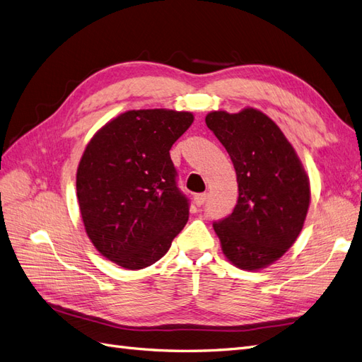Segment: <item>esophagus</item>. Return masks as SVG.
<instances>
[{"label": "esophagus", "mask_w": 362, "mask_h": 362, "mask_svg": "<svg viewBox=\"0 0 362 362\" xmlns=\"http://www.w3.org/2000/svg\"><path fill=\"white\" fill-rule=\"evenodd\" d=\"M206 198H208V194H206V193H198V194H194L193 201H194V204H196V205L201 206V205H204V204H205Z\"/></svg>", "instance_id": "34e87169"}]
</instances>
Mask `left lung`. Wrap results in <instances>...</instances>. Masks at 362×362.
<instances>
[{"label": "left lung", "mask_w": 362, "mask_h": 362, "mask_svg": "<svg viewBox=\"0 0 362 362\" xmlns=\"http://www.w3.org/2000/svg\"><path fill=\"white\" fill-rule=\"evenodd\" d=\"M205 124L234 164L238 201L213 228L223 255L242 270L278 261L299 237L311 201L310 178L287 137L257 108L210 112Z\"/></svg>", "instance_id": "obj_1"}]
</instances>
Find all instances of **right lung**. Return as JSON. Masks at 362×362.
<instances>
[{"instance_id": "right-lung-1", "label": "right lung", "mask_w": 362, "mask_h": 362, "mask_svg": "<svg viewBox=\"0 0 362 362\" xmlns=\"http://www.w3.org/2000/svg\"><path fill=\"white\" fill-rule=\"evenodd\" d=\"M190 112L148 108L113 117L93 134L76 169V198L87 237L115 264L140 270L169 250L189 221L169 151Z\"/></svg>"}]
</instances>
